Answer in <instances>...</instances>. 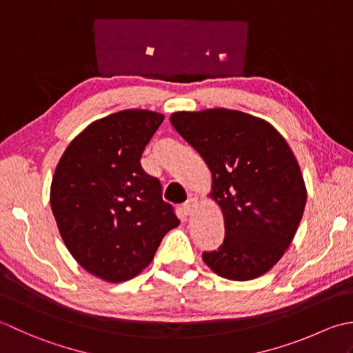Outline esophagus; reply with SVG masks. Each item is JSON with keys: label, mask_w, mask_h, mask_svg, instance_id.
Masks as SVG:
<instances>
[{"label": "esophagus", "mask_w": 353, "mask_h": 353, "mask_svg": "<svg viewBox=\"0 0 353 353\" xmlns=\"http://www.w3.org/2000/svg\"><path fill=\"white\" fill-rule=\"evenodd\" d=\"M181 208H183V212L187 214V216H189V214H192L198 208V198L187 199Z\"/></svg>", "instance_id": "1"}]
</instances>
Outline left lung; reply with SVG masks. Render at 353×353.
<instances>
[{"label": "left lung", "instance_id": "8db88e82", "mask_svg": "<svg viewBox=\"0 0 353 353\" xmlns=\"http://www.w3.org/2000/svg\"><path fill=\"white\" fill-rule=\"evenodd\" d=\"M170 123L204 158L224 214V242L203 261L228 280L263 276L291 245L306 204L291 148L268 121L225 108L174 112Z\"/></svg>", "mask_w": 353, "mask_h": 353}]
</instances>
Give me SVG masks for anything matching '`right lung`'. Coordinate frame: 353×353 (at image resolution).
Returning <instances> with one entry per match:
<instances>
[{"instance_id":"obj_1","label":"right lung","mask_w":353,"mask_h":353,"mask_svg":"<svg viewBox=\"0 0 353 353\" xmlns=\"http://www.w3.org/2000/svg\"><path fill=\"white\" fill-rule=\"evenodd\" d=\"M164 116L125 110L92 121L57 163L50 204L68 251L105 282L131 280L152 262L164 234L179 225L158 178L140 158Z\"/></svg>"}]
</instances>
